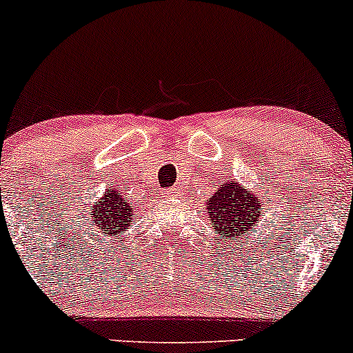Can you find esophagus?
<instances>
[{
	"label": "esophagus",
	"instance_id": "34e87169",
	"mask_svg": "<svg viewBox=\"0 0 353 353\" xmlns=\"http://www.w3.org/2000/svg\"><path fill=\"white\" fill-rule=\"evenodd\" d=\"M165 194H168V196H169V194H172V192H170V191H168V192H165Z\"/></svg>",
	"mask_w": 353,
	"mask_h": 353
}]
</instances>
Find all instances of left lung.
Returning <instances> with one entry per match:
<instances>
[{
  "label": "left lung",
  "mask_w": 353,
  "mask_h": 353,
  "mask_svg": "<svg viewBox=\"0 0 353 353\" xmlns=\"http://www.w3.org/2000/svg\"><path fill=\"white\" fill-rule=\"evenodd\" d=\"M206 212L211 218L216 234H221L224 239H231L250 233L261 214V206L256 196L231 181L221 185L209 197Z\"/></svg>",
  "instance_id": "obj_1"
}]
</instances>
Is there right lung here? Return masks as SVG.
Listing matches in <instances>:
<instances>
[{
  "mask_svg": "<svg viewBox=\"0 0 353 353\" xmlns=\"http://www.w3.org/2000/svg\"><path fill=\"white\" fill-rule=\"evenodd\" d=\"M132 212L134 206L125 203V197L120 194L117 189L110 188L105 191L102 201L97 203L92 209V219L97 221L95 224L99 226V230L103 231V238H107V236L114 238L122 231H127Z\"/></svg>",
  "mask_w": 353,
  "mask_h": 353,
  "instance_id": "right-lung-1",
  "label": "right lung"
}]
</instances>
